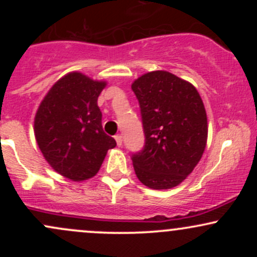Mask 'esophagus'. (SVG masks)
I'll list each match as a JSON object with an SVG mask.
<instances>
[{"label":"esophagus","instance_id":"obj_1","mask_svg":"<svg viewBox=\"0 0 257 257\" xmlns=\"http://www.w3.org/2000/svg\"><path fill=\"white\" fill-rule=\"evenodd\" d=\"M114 139H116V143H117V145H118V146H122V143H123V139H122V135L117 134V135H116V137H114Z\"/></svg>","mask_w":257,"mask_h":257}]
</instances>
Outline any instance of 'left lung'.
Returning a JSON list of instances; mask_svg holds the SVG:
<instances>
[{
	"label": "left lung",
	"mask_w": 257,
	"mask_h": 257,
	"mask_svg": "<svg viewBox=\"0 0 257 257\" xmlns=\"http://www.w3.org/2000/svg\"><path fill=\"white\" fill-rule=\"evenodd\" d=\"M140 106L145 145L133 153L138 179L153 190L178 186L202 158L208 137L196 88L167 71L145 73L132 84Z\"/></svg>",
	"instance_id": "1"
}]
</instances>
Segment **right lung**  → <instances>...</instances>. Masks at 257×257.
Wrapping results in <instances>:
<instances>
[{
	"mask_svg": "<svg viewBox=\"0 0 257 257\" xmlns=\"http://www.w3.org/2000/svg\"><path fill=\"white\" fill-rule=\"evenodd\" d=\"M105 85L79 72L67 73L44 96L35 117V137L46 161L73 181L93 178L116 146L102 129L98 106Z\"/></svg>",
	"mask_w": 257,
	"mask_h": 257,
	"instance_id": "right-lung-1",
	"label": "right lung"
}]
</instances>
